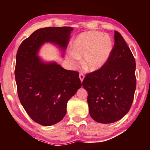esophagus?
Masks as SVG:
<instances>
[{
    "label": "esophagus",
    "instance_id": "esophagus-1",
    "mask_svg": "<svg viewBox=\"0 0 150 150\" xmlns=\"http://www.w3.org/2000/svg\"><path fill=\"white\" fill-rule=\"evenodd\" d=\"M84 77H85V75H84V74H83V73H80V74H79V78H80V79H81V83L83 82V79H84Z\"/></svg>",
    "mask_w": 150,
    "mask_h": 150
}]
</instances>
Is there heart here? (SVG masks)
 Instances as JSON below:
<instances>
[{"mask_svg":"<svg viewBox=\"0 0 150 150\" xmlns=\"http://www.w3.org/2000/svg\"><path fill=\"white\" fill-rule=\"evenodd\" d=\"M112 50V40L102 32L91 31L81 34L73 43V52L69 59L75 63L79 58L85 57V67L87 69H98L108 60Z\"/></svg>","mask_w":150,"mask_h":150,"instance_id":"heart-1","label":"heart"}]
</instances>
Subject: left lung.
<instances>
[{"instance_id":"1","label":"left lung","mask_w":150,"mask_h":150,"mask_svg":"<svg viewBox=\"0 0 150 150\" xmlns=\"http://www.w3.org/2000/svg\"><path fill=\"white\" fill-rule=\"evenodd\" d=\"M135 59L117 31L105 65L86 74L83 86L88 91L89 114L99 123H113L130 110L136 87Z\"/></svg>"}]
</instances>
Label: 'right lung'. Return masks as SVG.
<instances>
[{"label":"right lung","instance_id":"add662e5","mask_svg":"<svg viewBox=\"0 0 150 150\" xmlns=\"http://www.w3.org/2000/svg\"><path fill=\"white\" fill-rule=\"evenodd\" d=\"M71 27H47L35 30L20 45L14 74L19 100L35 122L48 126L59 122L67 103L81 87L79 72L55 63H44L37 56L40 46L50 42L65 48Z\"/></svg>","mask_w":150,"mask_h":150}]
</instances>
